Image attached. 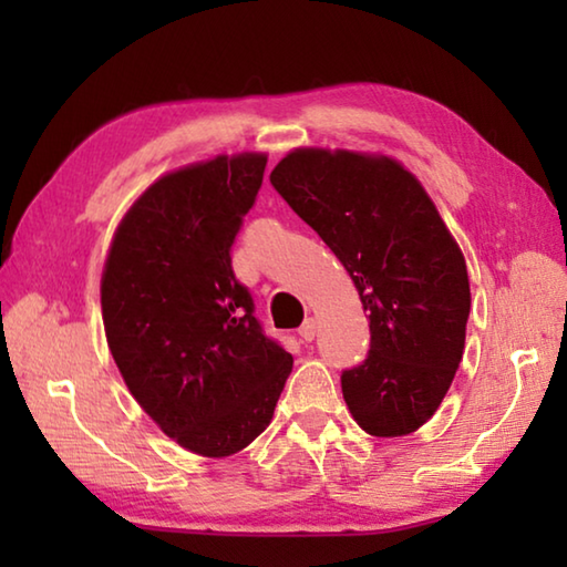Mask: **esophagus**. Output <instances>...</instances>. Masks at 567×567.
<instances>
[{
	"mask_svg": "<svg viewBox=\"0 0 567 567\" xmlns=\"http://www.w3.org/2000/svg\"><path fill=\"white\" fill-rule=\"evenodd\" d=\"M315 330H318V328H315V320L307 318V320L302 322V328L297 330V332H300V338H302L305 342H312V340H315Z\"/></svg>",
	"mask_w": 567,
	"mask_h": 567,
	"instance_id": "obj_1",
	"label": "esophagus"
}]
</instances>
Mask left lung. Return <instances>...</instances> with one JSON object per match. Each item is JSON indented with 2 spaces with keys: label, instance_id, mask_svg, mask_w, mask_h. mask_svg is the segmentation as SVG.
<instances>
[{
  "label": "left lung",
  "instance_id": "1",
  "mask_svg": "<svg viewBox=\"0 0 567 567\" xmlns=\"http://www.w3.org/2000/svg\"><path fill=\"white\" fill-rule=\"evenodd\" d=\"M270 182L332 249L368 310V360L342 372L350 415L375 437L415 433L463 360V249L420 179L380 152L297 147Z\"/></svg>",
  "mask_w": 567,
  "mask_h": 567
}]
</instances>
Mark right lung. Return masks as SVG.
<instances>
[{
  "label": "right lung",
  "instance_id": "obj_1",
  "mask_svg": "<svg viewBox=\"0 0 567 567\" xmlns=\"http://www.w3.org/2000/svg\"><path fill=\"white\" fill-rule=\"evenodd\" d=\"M265 165V152H239L162 175L120 219L102 270L104 334L124 385L203 457L252 443L292 370L229 257Z\"/></svg>",
  "mask_w": 567,
  "mask_h": 567
}]
</instances>
